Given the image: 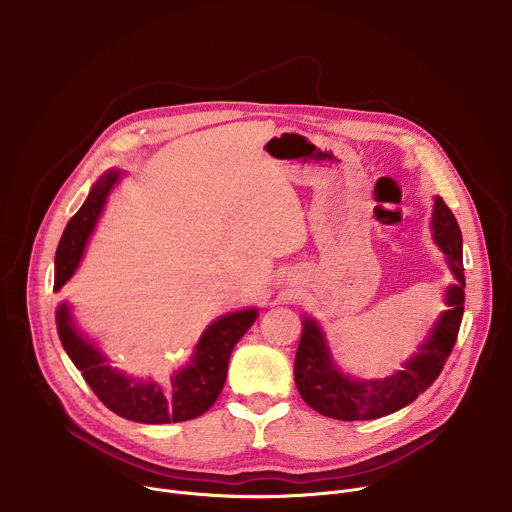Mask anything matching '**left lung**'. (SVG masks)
I'll return each mask as SVG.
<instances>
[{
    "label": "left lung",
    "mask_w": 512,
    "mask_h": 512,
    "mask_svg": "<svg viewBox=\"0 0 512 512\" xmlns=\"http://www.w3.org/2000/svg\"><path fill=\"white\" fill-rule=\"evenodd\" d=\"M431 229L435 243L446 253L450 269L458 279L446 291L448 310L435 322L427 340L419 344L417 354L403 364V371L379 381H358L342 375L332 362L320 326L306 318L296 352L294 377L302 399L314 411L340 421L385 417L415 401L440 377L460 332L466 287L462 233L456 216L442 198H435Z\"/></svg>",
    "instance_id": "8db88e82"
}]
</instances>
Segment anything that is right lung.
Instances as JSON below:
<instances>
[{
    "label": "right lung",
    "mask_w": 512,
    "mask_h": 512,
    "mask_svg": "<svg viewBox=\"0 0 512 512\" xmlns=\"http://www.w3.org/2000/svg\"><path fill=\"white\" fill-rule=\"evenodd\" d=\"M119 172L109 170L91 190L79 212L70 218L54 259V291L77 271L87 241L99 221L105 200L117 182ZM257 320V310H243L214 320L202 334L188 367L178 371L170 385L141 381L113 369L97 342L75 328L66 304L58 306L56 326L60 342L83 373L93 393L113 413L137 423H178L200 417L221 395L229 358L235 344Z\"/></svg>",
    "instance_id": "add662e5"
}]
</instances>
